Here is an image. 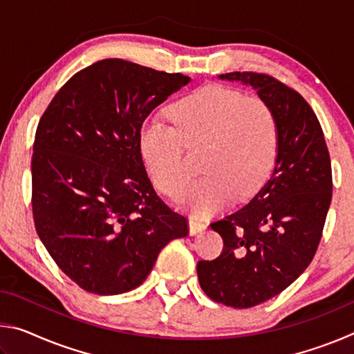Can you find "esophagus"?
Returning a JSON list of instances; mask_svg holds the SVG:
<instances>
[{"instance_id": "1", "label": "esophagus", "mask_w": 354, "mask_h": 354, "mask_svg": "<svg viewBox=\"0 0 354 354\" xmlns=\"http://www.w3.org/2000/svg\"><path fill=\"white\" fill-rule=\"evenodd\" d=\"M206 227H207V225L205 223V221H201V220L195 218V217L189 218V231H190L192 236H195V234H198V232L205 231Z\"/></svg>"}]
</instances>
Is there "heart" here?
<instances>
[{
    "instance_id": "heart-1",
    "label": "heart",
    "mask_w": 354,
    "mask_h": 354,
    "mask_svg": "<svg viewBox=\"0 0 354 354\" xmlns=\"http://www.w3.org/2000/svg\"><path fill=\"white\" fill-rule=\"evenodd\" d=\"M169 117L176 129L159 120L142 124L139 148L158 189L176 196L190 176L182 142L190 148L205 147L200 167L206 173L179 198L192 214L207 217L218 212L236 195L256 194L270 178L279 131L277 117L262 100L209 86L173 103Z\"/></svg>"
}]
</instances>
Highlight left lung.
<instances>
[{
  "mask_svg": "<svg viewBox=\"0 0 354 354\" xmlns=\"http://www.w3.org/2000/svg\"><path fill=\"white\" fill-rule=\"evenodd\" d=\"M218 77L253 87L270 106L279 131L270 179L248 205L214 221L223 251L196 263L209 298L243 309L287 289L313 261L331 205V160L319 120L298 92L253 71Z\"/></svg>",
  "mask_w": 354,
  "mask_h": 354,
  "instance_id": "8db88e82",
  "label": "left lung"
}]
</instances>
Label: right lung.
Listing matches in <instances>:
<instances>
[{"mask_svg": "<svg viewBox=\"0 0 354 354\" xmlns=\"http://www.w3.org/2000/svg\"><path fill=\"white\" fill-rule=\"evenodd\" d=\"M190 82L104 59L64 84L41 115L31 162L35 230L81 289L118 295L147 279L187 220L156 194L139 148L154 107Z\"/></svg>", "mask_w": 354, "mask_h": 354, "instance_id": "add662e5", "label": "right lung"}]
</instances>
